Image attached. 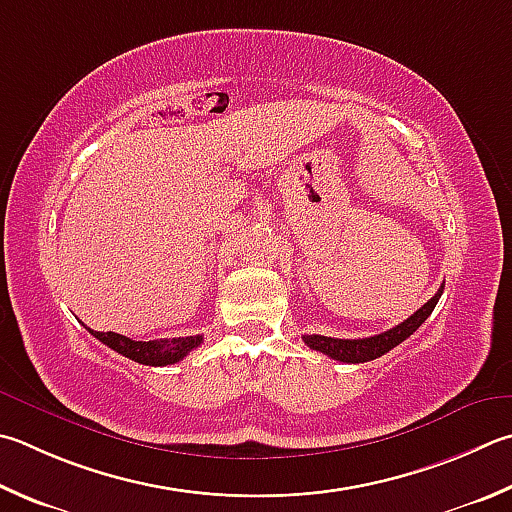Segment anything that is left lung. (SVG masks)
<instances>
[{
    "label": "left lung",
    "mask_w": 512,
    "mask_h": 512,
    "mask_svg": "<svg viewBox=\"0 0 512 512\" xmlns=\"http://www.w3.org/2000/svg\"><path fill=\"white\" fill-rule=\"evenodd\" d=\"M443 293V286L439 291L434 293L432 300H427L421 309L416 313H412L410 318L403 320L401 324H396L394 329H389L385 333H378V336H371V338H358V340H342V338H327V336H304L302 340L306 342V347H311L315 351L324 353V356H329L333 360H340V362H369V360H376L380 356H385L387 351H392L396 345H401L403 340H407L412 336V333L421 327V324L430 318V313L434 311L436 302H439V297Z\"/></svg>",
    "instance_id": "left-lung-1"
}]
</instances>
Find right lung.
<instances>
[{
	"instance_id": "add662e5",
	"label": "right lung",
	"mask_w": 512,
	"mask_h": 512,
	"mask_svg": "<svg viewBox=\"0 0 512 512\" xmlns=\"http://www.w3.org/2000/svg\"><path fill=\"white\" fill-rule=\"evenodd\" d=\"M89 333L94 338H98L102 345H107L109 349L118 351L120 356H125L134 362H141V365H150V367L174 365V362L183 360L192 349H197L203 342V336L172 338V340L163 338V340L143 342V340H132L127 336H120V333H114V331L89 329Z\"/></svg>"
}]
</instances>
